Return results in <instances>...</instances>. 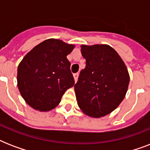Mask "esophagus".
I'll return each instance as SVG.
<instances>
[{"instance_id":"obj_1","label":"esophagus","mask_w":150,"mask_h":150,"mask_svg":"<svg viewBox=\"0 0 150 150\" xmlns=\"http://www.w3.org/2000/svg\"><path fill=\"white\" fill-rule=\"evenodd\" d=\"M73 77H74V79H75V82H77L78 78H79V74H78V73H75V74L73 75Z\"/></svg>"}]
</instances>
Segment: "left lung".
<instances>
[{
  "label": "left lung",
  "instance_id": "left-lung-1",
  "mask_svg": "<svg viewBox=\"0 0 150 150\" xmlns=\"http://www.w3.org/2000/svg\"><path fill=\"white\" fill-rule=\"evenodd\" d=\"M86 68L75 85L79 107L85 114L99 118L110 114L125 97L130 81L125 64L107 44L81 45Z\"/></svg>",
  "mask_w": 150,
  "mask_h": 150
}]
</instances>
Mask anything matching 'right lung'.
Wrapping results in <instances>:
<instances>
[{
  "label": "right lung",
  "mask_w": 150,
  "mask_h": 150,
  "mask_svg": "<svg viewBox=\"0 0 150 150\" xmlns=\"http://www.w3.org/2000/svg\"><path fill=\"white\" fill-rule=\"evenodd\" d=\"M75 47L57 39L39 43L18 66L17 85L27 104L49 111L60 103L67 89L75 84L67 56Z\"/></svg>",
  "instance_id": "1"
}]
</instances>
